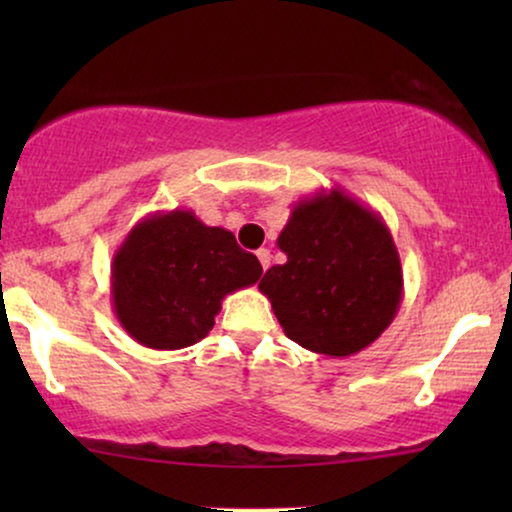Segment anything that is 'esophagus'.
Instances as JSON below:
<instances>
[{
  "instance_id": "obj_1",
  "label": "esophagus",
  "mask_w": 512,
  "mask_h": 512,
  "mask_svg": "<svg viewBox=\"0 0 512 512\" xmlns=\"http://www.w3.org/2000/svg\"><path fill=\"white\" fill-rule=\"evenodd\" d=\"M256 256H258V261H261V268L263 270H268L270 268V249H258L256 251Z\"/></svg>"
}]
</instances>
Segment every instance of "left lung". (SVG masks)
I'll use <instances>...</instances> for the list:
<instances>
[{"mask_svg": "<svg viewBox=\"0 0 512 512\" xmlns=\"http://www.w3.org/2000/svg\"><path fill=\"white\" fill-rule=\"evenodd\" d=\"M277 247L286 263L272 265L258 289L300 347L352 356L394 321L403 300L394 237L375 209L342 188L293 205Z\"/></svg>", "mask_w": 512, "mask_h": 512, "instance_id": "left-lung-1", "label": "left lung"}]
</instances>
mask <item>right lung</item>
I'll return each mask as SVG.
<instances>
[{
	"instance_id": "1",
	"label": "right lung",
	"mask_w": 512,
	"mask_h": 512,
	"mask_svg": "<svg viewBox=\"0 0 512 512\" xmlns=\"http://www.w3.org/2000/svg\"><path fill=\"white\" fill-rule=\"evenodd\" d=\"M263 275L226 228L191 209L137 221L111 261V305L125 333L149 349H184L212 331L221 300Z\"/></svg>"
}]
</instances>
